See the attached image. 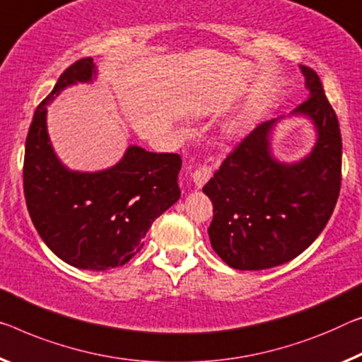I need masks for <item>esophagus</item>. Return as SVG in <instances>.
Here are the masks:
<instances>
[{"instance_id":"esophagus-1","label":"esophagus","mask_w":362,"mask_h":362,"mask_svg":"<svg viewBox=\"0 0 362 362\" xmlns=\"http://www.w3.org/2000/svg\"><path fill=\"white\" fill-rule=\"evenodd\" d=\"M212 173H214L212 165H210V163H200L191 175L194 185H196V187H202L205 182H207L210 177H212Z\"/></svg>"}]
</instances>
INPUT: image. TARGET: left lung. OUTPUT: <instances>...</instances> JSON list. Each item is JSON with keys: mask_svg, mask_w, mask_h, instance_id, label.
<instances>
[{"mask_svg": "<svg viewBox=\"0 0 362 362\" xmlns=\"http://www.w3.org/2000/svg\"><path fill=\"white\" fill-rule=\"evenodd\" d=\"M309 97L293 115L313 119L317 142L298 163L272 157L276 119L252 129L226 155L202 191L214 204L210 244L233 269L264 270L290 262L315 241L341 186V134L319 76L301 66Z\"/></svg>", "mask_w": 362, "mask_h": 362, "instance_id": "left-lung-1", "label": "left lung"}]
</instances>
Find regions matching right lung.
<instances>
[{"mask_svg": "<svg viewBox=\"0 0 362 362\" xmlns=\"http://www.w3.org/2000/svg\"><path fill=\"white\" fill-rule=\"evenodd\" d=\"M92 58L77 59L38 105L25 141L24 196L43 243L76 269L110 270L134 257L148 228L181 196L177 153L131 146L119 163L97 173L71 171L53 152L47 105L64 87L88 82Z\"/></svg>", "mask_w": 362, "mask_h": 362, "instance_id": "1", "label": "right lung"}]
</instances>
